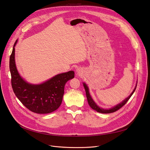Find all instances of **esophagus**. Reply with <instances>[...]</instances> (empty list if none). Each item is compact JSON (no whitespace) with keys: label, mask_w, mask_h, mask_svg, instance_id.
Listing matches in <instances>:
<instances>
[{"label":"esophagus","mask_w":150,"mask_h":150,"mask_svg":"<svg viewBox=\"0 0 150 150\" xmlns=\"http://www.w3.org/2000/svg\"><path fill=\"white\" fill-rule=\"evenodd\" d=\"M81 72V71H80L79 69H78V70H77V72H78V74L81 73V72Z\"/></svg>","instance_id":"esophagus-1"}]
</instances>
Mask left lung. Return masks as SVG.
<instances>
[{
	"label": "left lung",
	"instance_id": "8db88e82",
	"mask_svg": "<svg viewBox=\"0 0 150 150\" xmlns=\"http://www.w3.org/2000/svg\"><path fill=\"white\" fill-rule=\"evenodd\" d=\"M83 86H84V88L85 89V91H86V97H87V99H88V104L90 106V107L93 110L96 111L97 112H100V113H111V112H115L116 111H117L118 110H120V109L125 104L128 102V101L129 99V98L131 97V96H132L133 94L134 93V91L136 89V88H137V87H135V88L134 89L133 91L131 93V94L129 95V96L126 98L124 101H122L121 103L118 104L117 105L115 106V107H113L112 108H110L109 109V110H105V109H103V108H99L97 104L95 103V102L93 101V99H92L91 96V95L89 94V88L88 87V86L86 85L85 83H83Z\"/></svg>",
	"mask_w": 150,
	"mask_h": 150
}]
</instances>
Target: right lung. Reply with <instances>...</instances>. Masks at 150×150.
I'll use <instances>...</instances> for the list:
<instances>
[{
    "label": "right lung",
    "instance_id": "add662e5",
    "mask_svg": "<svg viewBox=\"0 0 150 150\" xmlns=\"http://www.w3.org/2000/svg\"><path fill=\"white\" fill-rule=\"evenodd\" d=\"M10 56L9 68L13 93L27 108L38 114H47L60 106L64 93V86L68 81L74 78V72L70 71L59 74L39 84L26 82L17 71L15 62V46Z\"/></svg>",
    "mask_w": 150,
    "mask_h": 150
}]
</instances>
